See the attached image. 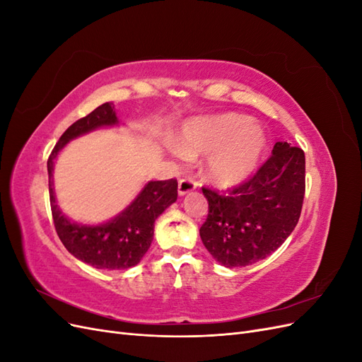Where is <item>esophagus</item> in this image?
Listing matches in <instances>:
<instances>
[{"instance_id": "1", "label": "esophagus", "mask_w": 362, "mask_h": 362, "mask_svg": "<svg viewBox=\"0 0 362 362\" xmlns=\"http://www.w3.org/2000/svg\"><path fill=\"white\" fill-rule=\"evenodd\" d=\"M196 187H198V182H196L193 178H182V180H180V182H178V193H180V196L189 194V193H192Z\"/></svg>"}]
</instances>
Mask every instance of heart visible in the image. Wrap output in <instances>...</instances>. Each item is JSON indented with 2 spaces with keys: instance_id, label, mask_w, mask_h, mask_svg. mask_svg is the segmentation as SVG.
I'll list each match as a JSON object with an SVG mask.
<instances>
[{
  "instance_id": "obj_1",
  "label": "heart",
  "mask_w": 362,
  "mask_h": 362,
  "mask_svg": "<svg viewBox=\"0 0 362 362\" xmlns=\"http://www.w3.org/2000/svg\"><path fill=\"white\" fill-rule=\"evenodd\" d=\"M264 146L261 128L235 113L194 119L177 139V152L182 157L208 156L206 177L217 187H231L247 178Z\"/></svg>"
}]
</instances>
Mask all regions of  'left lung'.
I'll return each mask as SVG.
<instances>
[{"instance_id":"8db88e82","label":"left lung","mask_w":362,"mask_h":362,"mask_svg":"<svg viewBox=\"0 0 362 362\" xmlns=\"http://www.w3.org/2000/svg\"><path fill=\"white\" fill-rule=\"evenodd\" d=\"M208 216L202 243L225 267H245L275 252L298 225L305 194V154L276 141L249 181L221 194L202 187Z\"/></svg>"}]
</instances>
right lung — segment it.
<instances>
[{
    "mask_svg": "<svg viewBox=\"0 0 362 362\" xmlns=\"http://www.w3.org/2000/svg\"><path fill=\"white\" fill-rule=\"evenodd\" d=\"M119 124L113 103L96 107L92 113L74 122L59 139L48 158L49 202L54 226L62 243L80 261L96 269L120 270L139 264L148 252L157 217L178 198V182L149 181L125 210L100 225L75 223L62 213L54 193V161L71 140L101 127Z\"/></svg>",
    "mask_w": 362,
    "mask_h": 362,
    "instance_id": "right-lung-1",
    "label": "right lung"
}]
</instances>
